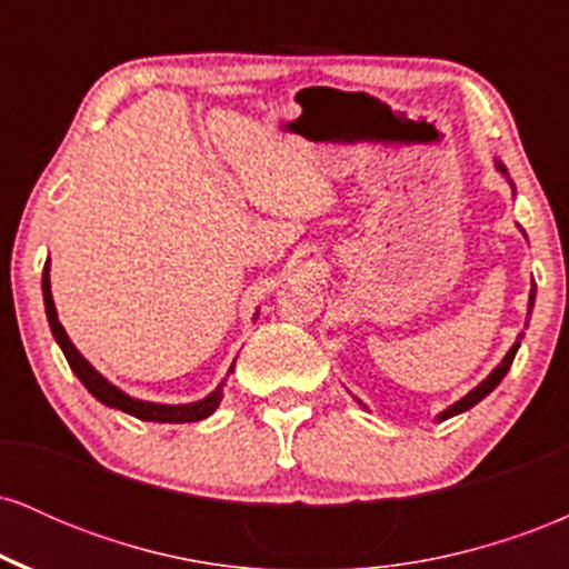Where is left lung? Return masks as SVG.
Instances as JSON below:
<instances>
[{"label":"left lung","instance_id":"8db88e82","mask_svg":"<svg viewBox=\"0 0 569 569\" xmlns=\"http://www.w3.org/2000/svg\"><path fill=\"white\" fill-rule=\"evenodd\" d=\"M498 168H500V171H506V168H502V166H498ZM532 305H535V286H532V293H530V312H532ZM516 350H519V342H516V345H513V348H511V350H508V356H506V358H502V363H500V367H498V369H495V371H492V375H489V377H487V380L479 385V388H473V390H471V393H468L466 398H460V401H457V403H452V407H449L447 411H441V415H439V420H449V417H455V415H460V411H466V409H471V407H476V403H479V401H481V398H485V396H489V393H492V390H495V388H498V385H500V380H502V377H506V371H508V369H511V363H513V356H516Z\"/></svg>","mask_w":569,"mask_h":569}]
</instances>
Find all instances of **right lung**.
Wrapping results in <instances>:
<instances>
[{
	"instance_id": "1",
	"label": "right lung",
	"mask_w": 569,
	"mask_h": 569,
	"mask_svg": "<svg viewBox=\"0 0 569 569\" xmlns=\"http://www.w3.org/2000/svg\"><path fill=\"white\" fill-rule=\"evenodd\" d=\"M42 297H44V310H48L50 329H53L56 342L61 345V350H63V356H67L71 371L80 377V382L101 403H107V407H114L120 411H128V415L139 417V420H147V422H198V420H206L208 415H213V411H217L221 396H224V388H221V385L208 398H202V401H198V403H184V407H162V403L136 401V398L126 396L120 388H114L112 382L103 380V377L98 375V371L90 367L88 361H84L80 352H77L74 345H71V339L67 337V331H63L61 321H58L53 293H50L48 264H44V270H42Z\"/></svg>"
}]
</instances>
